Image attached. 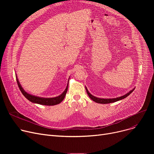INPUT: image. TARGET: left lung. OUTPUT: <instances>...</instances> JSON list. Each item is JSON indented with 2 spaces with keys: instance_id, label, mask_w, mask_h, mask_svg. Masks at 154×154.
Masks as SVG:
<instances>
[{
  "instance_id": "left-lung-1",
  "label": "left lung",
  "mask_w": 154,
  "mask_h": 154,
  "mask_svg": "<svg viewBox=\"0 0 154 154\" xmlns=\"http://www.w3.org/2000/svg\"><path fill=\"white\" fill-rule=\"evenodd\" d=\"M85 89H86V91H87V93L88 94V95L89 96V97L94 102H97V103H112V102H117V101H119L120 100H122V99H124L125 98H126L127 96H128L129 95H130L134 91L135 88H133L132 90H131L130 92H128L127 94H125L123 96H121V97H117V98H114V99H101V98H98V97H96L92 95L89 92H88V89L87 88V87H85Z\"/></svg>"
}]
</instances>
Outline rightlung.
Segmentation results:
<instances>
[{
	"instance_id": "right-lung-1",
	"label": "right lung",
	"mask_w": 154,
	"mask_h": 154,
	"mask_svg": "<svg viewBox=\"0 0 154 154\" xmlns=\"http://www.w3.org/2000/svg\"><path fill=\"white\" fill-rule=\"evenodd\" d=\"M16 80H17L18 86L20 88L22 94L24 96H25V97L26 99H27L31 102L40 104V105H44V106H55V105L59 104L64 99L65 96H66V93L67 92V89H68V84H67V87L66 89H65V91H63V92L57 97H52V98L40 97L35 96L33 95H31L30 94H28L27 92H26L25 91H24L23 88L22 87L21 85L20 84V82L17 79V75H16Z\"/></svg>"
}]
</instances>
